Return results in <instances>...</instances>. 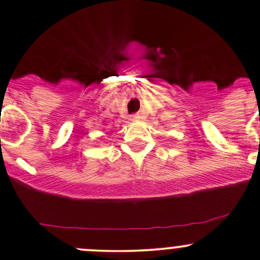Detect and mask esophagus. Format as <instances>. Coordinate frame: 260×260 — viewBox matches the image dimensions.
<instances>
[{"label":"esophagus","mask_w":260,"mask_h":260,"mask_svg":"<svg viewBox=\"0 0 260 260\" xmlns=\"http://www.w3.org/2000/svg\"><path fill=\"white\" fill-rule=\"evenodd\" d=\"M137 118H138L137 116H132V119H133V121H135V119H137Z\"/></svg>","instance_id":"obj_1"}]
</instances>
